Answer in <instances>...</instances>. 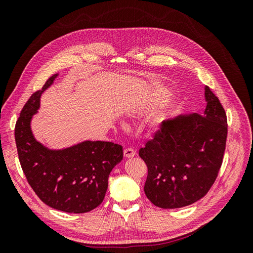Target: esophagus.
Returning a JSON list of instances; mask_svg holds the SVG:
<instances>
[{
    "label": "esophagus",
    "instance_id": "34e87169",
    "mask_svg": "<svg viewBox=\"0 0 253 253\" xmlns=\"http://www.w3.org/2000/svg\"><path fill=\"white\" fill-rule=\"evenodd\" d=\"M124 155L126 158H132L136 155V152L132 148H126L124 150Z\"/></svg>",
    "mask_w": 253,
    "mask_h": 253
}]
</instances>
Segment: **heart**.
I'll list each match as a JSON object with an SVG mask.
<instances>
[{"label":"heart","instance_id":"1","mask_svg":"<svg viewBox=\"0 0 253 253\" xmlns=\"http://www.w3.org/2000/svg\"><path fill=\"white\" fill-rule=\"evenodd\" d=\"M153 125H154L155 126H158V122H156V121H154V122H153Z\"/></svg>","mask_w":253,"mask_h":253}]
</instances>
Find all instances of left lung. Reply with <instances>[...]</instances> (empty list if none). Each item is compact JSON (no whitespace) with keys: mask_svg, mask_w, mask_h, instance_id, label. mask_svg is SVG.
<instances>
[{"mask_svg":"<svg viewBox=\"0 0 253 253\" xmlns=\"http://www.w3.org/2000/svg\"><path fill=\"white\" fill-rule=\"evenodd\" d=\"M203 115H182L164 121L139 149L148 167L144 193L163 209L186 207L204 197L223 164L227 116L218 98L205 87Z\"/></svg>","mask_w":253,"mask_h":253,"instance_id":"obj_1","label":"left lung"}]
</instances>
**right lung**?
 Instances as JSON below:
<instances>
[{"label": "right lung", "instance_id": "right-lung-1", "mask_svg": "<svg viewBox=\"0 0 253 253\" xmlns=\"http://www.w3.org/2000/svg\"><path fill=\"white\" fill-rule=\"evenodd\" d=\"M56 77L47 79L23 106L14 127L19 160L29 186L44 204L68 213H85L102 203L109 175L124 151L109 141H84L52 151L34 138L30 119L39 108L41 94Z\"/></svg>", "mask_w": 253, "mask_h": 253}]
</instances>
